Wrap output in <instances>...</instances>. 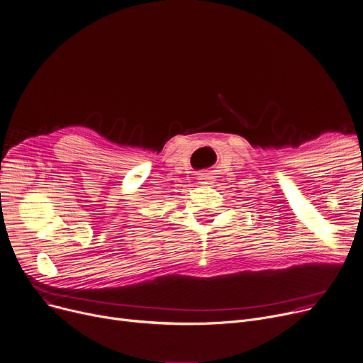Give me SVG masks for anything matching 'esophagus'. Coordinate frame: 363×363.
I'll return each mask as SVG.
<instances>
[{
  "label": "esophagus",
  "instance_id": "34e87169",
  "mask_svg": "<svg viewBox=\"0 0 363 363\" xmlns=\"http://www.w3.org/2000/svg\"><path fill=\"white\" fill-rule=\"evenodd\" d=\"M197 179H199V181H204V182H200V184H208L207 181L214 179V177H213V172H211V171H201V172L199 174Z\"/></svg>",
  "mask_w": 363,
  "mask_h": 363
}]
</instances>
